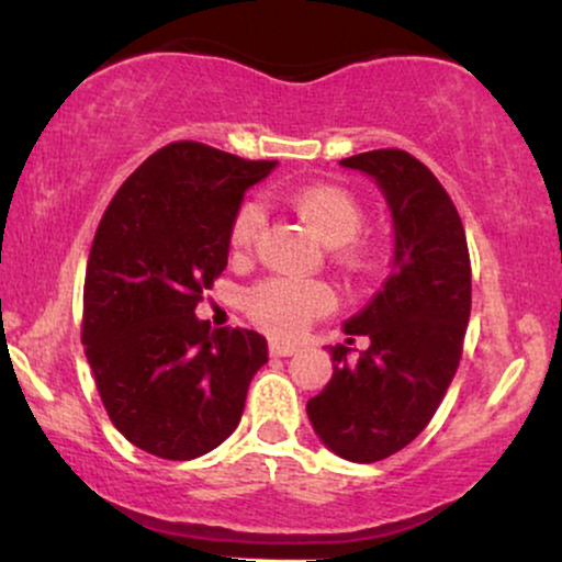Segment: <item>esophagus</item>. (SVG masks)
Masks as SVG:
<instances>
[{
	"instance_id": "34e87169",
	"label": "esophagus",
	"mask_w": 562,
	"mask_h": 562,
	"mask_svg": "<svg viewBox=\"0 0 562 562\" xmlns=\"http://www.w3.org/2000/svg\"><path fill=\"white\" fill-rule=\"evenodd\" d=\"M295 351H299L295 344H280V340H272V344H269V353H272V357H293Z\"/></svg>"
}]
</instances>
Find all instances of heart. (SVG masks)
<instances>
[{
	"instance_id": "obj_1",
	"label": "heart",
	"mask_w": 562,
	"mask_h": 562,
	"mask_svg": "<svg viewBox=\"0 0 562 562\" xmlns=\"http://www.w3.org/2000/svg\"><path fill=\"white\" fill-rule=\"evenodd\" d=\"M290 205L301 222L306 224L322 243L330 248L353 243L364 227V211L359 200L344 187L335 184H306L290 195ZM263 227V211L259 203H245L232 218L229 243L235 254H248L259 240ZM335 303L333 290L325 282L288 280V277H269L256 282L245 293L248 317L269 335H295L306 327L308 319L330 312Z\"/></svg>"
}]
</instances>
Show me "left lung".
I'll list each match as a JSON object with an SVG mask.
<instances>
[{"instance_id": "8db88e82", "label": "left lung", "mask_w": 562, "mask_h": 562, "mask_svg": "<svg viewBox=\"0 0 562 562\" xmlns=\"http://www.w3.org/2000/svg\"><path fill=\"white\" fill-rule=\"evenodd\" d=\"M340 166L375 179L393 218V261L383 288L344 333L371 346L353 363L330 346L333 378L306 415L327 449L378 462L423 434L462 357L470 319L465 227L441 182L404 150H370Z\"/></svg>"}]
</instances>
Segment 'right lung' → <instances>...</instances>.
I'll list each match as a JSON object with an SVG mask.
<instances>
[{
    "mask_svg": "<svg viewBox=\"0 0 562 562\" xmlns=\"http://www.w3.org/2000/svg\"><path fill=\"white\" fill-rule=\"evenodd\" d=\"M277 160L171 142L119 187L83 280L89 367L124 438L164 460H195L237 428L267 338L195 317L227 269L229 227Z\"/></svg>",
    "mask_w": 562,
    "mask_h": 562,
    "instance_id": "obj_1",
    "label": "right lung"
}]
</instances>
